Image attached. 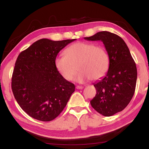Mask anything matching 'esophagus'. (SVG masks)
I'll use <instances>...</instances> for the list:
<instances>
[{
	"instance_id": "1",
	"label": "esophagus",
	"mask_w": 149,
	"mask_h": 149,
	"mask_svg": "<svg viewBox=\"0 0 149 149\" xmlns=\"http://www.w3.org/2000/svg\"><path fill=\"white\" fill-rule=\"evenodd\" d=\"M75 88H76L77 89H82L83 88H84V87H83L82 85H77L76 87H75Z\"/></svg>"
}]
</instances>
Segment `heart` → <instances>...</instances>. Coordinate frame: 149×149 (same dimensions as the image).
I'll return each mask as SVG.
<instances>
[{"label": "heart", "mask_w": 149, "mask_h": 149, "mask_svg": "<svg viewBox=\"0 0 149 149\" xmlns=\"http://www.w3.org/2000/svg\"><path fill=\"white\" fill-rule=\"evenodd\" d=\"M55 67L62 77L72 81L79 70L75 80L85 82L91 79L99 80L104 76L109 67V56L104 47L93 42H77L70 45L64 51V56L54 60Z\"/></svg>", "instance_id": "obj_1"}]
</instances>
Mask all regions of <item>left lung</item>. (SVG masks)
<instances>
[{
	"label": "left lung",
	"instance_id": "left-lung-1",
	"mask_svg": "<svg viewBox=\"0 0 149 149\" xmlns=\"http://www.w3.org/2000/svg\"><path fill=\"white\" fill-rule=\"evenodd\" d=\"M87 41H101L109 56V68L105 76L94 84L97 90L91 100L94 109L104 116H111L127 107L134 95L137 71L129 48L120 36L100 31Z\"/></svg>",
	"mask_w": 149,
	"mask_h": 149
}]
</instances>
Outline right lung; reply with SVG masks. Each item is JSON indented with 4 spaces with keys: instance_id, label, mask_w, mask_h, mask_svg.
<instances>
[{
    "instance_id": "obj_1",
    "label": "right lung",
    "mask_w": 149,
    "mask_h": 149,
    "mask_svg": "<svg viewBox=\"0 0 149 149\" xmlns=\"http://www.w3.org/2000/svg\"><path fill=\"white\" fill-rule=\"evenodd\" d=\"M74 39L54 41L39 39L20 52L12 77V89L19 107L29 116L49 122L62 112L75 85L64 79L54 60Z\"/></svg>"
}]
</instances>
